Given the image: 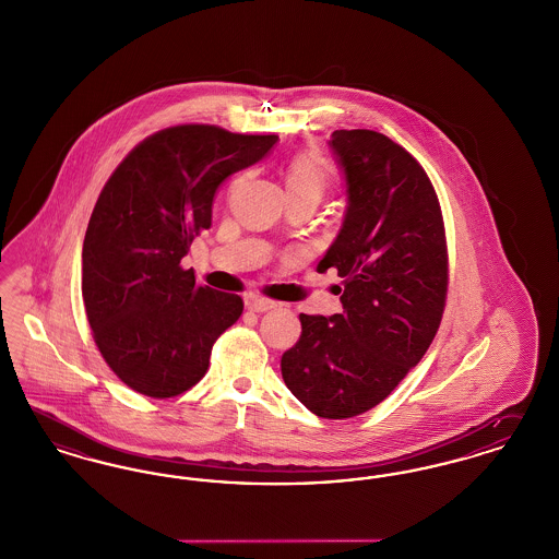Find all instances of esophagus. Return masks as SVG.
<instances>
[{"mask_svg":"<svg viewBox=\"0 0 559 559\" xmlns=\"http://www.w3.org/2000/svg\"><path fill=\"white\" fill-rule=\"evenodd\" d=\"M246 307L250 311H254V313H265L269 309H275L277 302L271 300V298H265V296H248L246 298Z\"/></svg>","mask_w":559,"mask_h":559,"instance_id":"obj_1","label":"esophagus"}]
</instances>
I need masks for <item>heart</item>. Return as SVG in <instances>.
I'll return each mask as SVG.
<instances>
[{
  "mask_svg": "<svg viewBox=\"0 0 559 559\" xmlns=\"http://www.w3.org/2000/svg\"><path fill=\"white\" fill-rule=\"evenodd\" d=\"M286 189L288 195L293 193H307L322 198L325 187H328V168L323 164L322 157L316 153H298L286 166Z\"/></svg>",
  "mask_w": 559,
  "mask_h": 559,
  "instance_id": "b5f03b06",
  "label": "heart"
}]
</instances>
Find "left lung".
<instances>
[{
	"label": "left lung",
	"mask_w": 559,
	"mask_h": 559,
	"mask_svg": "<svg viewBox=\"0 0 559 559\" xmlns=\"http://www.w3.org/2000/svg\"><path fill=\"white\" fill-rule=\"evenodd\" d=\"M330 147L347 210L318 271L343 277V311L300 313L282 377L313 414L352 418L381 404L433 343L448 250L436 189L406 148L374 130H334Z\"/></svg>",
	"instance_id": "8db88e82"
}]
</instances>
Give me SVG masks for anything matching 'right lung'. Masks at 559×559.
Here are the masks:
<instances>
[{"mask_svg": "<svg viewBox=\"0 0 559 559\" xmlns=\"http://www.w3.org/2000/svg\"><path fill=\"white\" fill-rule=\"evenodd\" d=\"M275 134L185 123L132 148L103 187L82 250V294L94 343L136 393L175 397L202 381L216 338L243 300L195 284L182 269L212 225L227 177L261 162Z\"/></svg>", "mask_w": 559, "mask_h": 559, "instance_id": "add662e5", "label": "right lung"}]
</instances>
